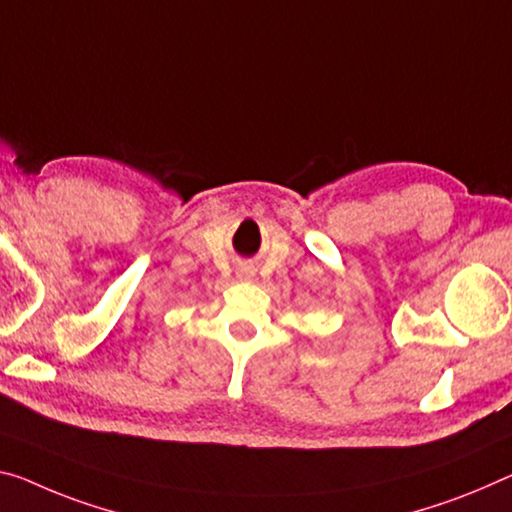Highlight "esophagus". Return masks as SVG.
<instances>
[{"instance_id": "esophagus-1", "label": "esophagus", "mask_w": 512, "mask_h": 512, "mask_svg": "<svg viewBox=\"0 0 512 512\" xmlns=\"http://www.w3.org/2000/svg\"><path fill=\"white\" fill-rule=\"evenodd\" d=\"M238 277H242V279H251V277H254V272H251V270H240Z\"/></svg>"}]
</instances>
